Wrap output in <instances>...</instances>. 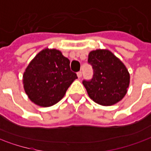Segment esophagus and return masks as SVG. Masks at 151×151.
<instances>
[{
  "label": "esophagus",
  "instance_id": "34e87169",
  "mask_svg": "<svg viewBox=\"0 0 151 151\" xmlns=\"http://www.w3.org/2000/svg\"><path fill=\"white\" fill-rule=\"evenodd\" d=\"M77 76H78V78H80L82 77V72H78V73H77Z\"/></svg>",
  "mask_w": 151,
  "mask_h": 151
}]
</instances>
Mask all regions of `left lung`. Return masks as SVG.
<instances>
[{
	"label": "left lung",
	"mask_w": 151,
	"mask_h": 151,
	"mask_svg": "<svg viewBox=\"0 0 151 151\" xmlns=\"http://www.w3.org/2000/svg\"><path fill=\"white\" fill-rule=\"evenodd\" d=\"M88 63L94 75L91 80H83L88 96L95 103L108 106L122 100L128 92L130 75L119 58L108 50L98 49L89 52Z\"/></svg>",
	"instance_id": "1"
}]
</instances>
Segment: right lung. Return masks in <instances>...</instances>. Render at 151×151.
<instances>
[{
  "label": "right lung",
  "mask_w": 151,
  "mask_h": 151,
  "mask_svg": "<svg viewBox=\"0 0 151 151\" xmlns=\"http://www.w3.org/2000/svg\"><path fill=\"white\" fill-rule=\"evenodd\" d=\"M78 78L70 61L56 49L45 48L29 63L23 75L24 91L37 106L49 107L60 101Z\"/></svg>",
  "instance_id": "obj_1"
}]
</instances>
